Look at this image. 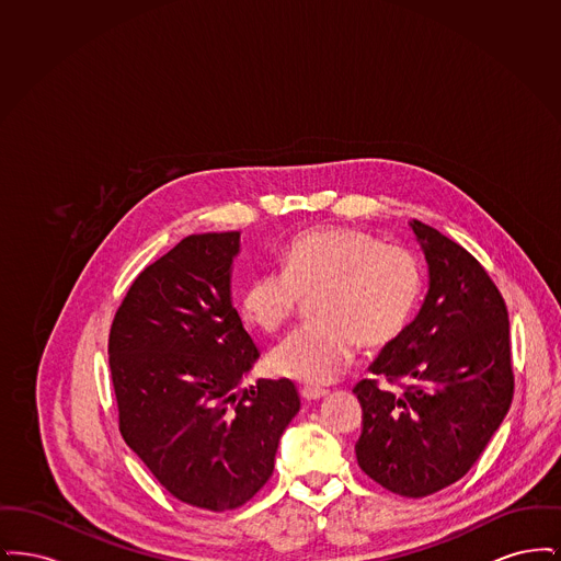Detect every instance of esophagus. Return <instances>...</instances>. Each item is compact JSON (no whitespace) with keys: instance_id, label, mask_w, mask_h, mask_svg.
<instances>
[{"instance_id":"obj_1","label":"esophagus","mask_w":561,"mask_h":561,"mask_svg":"<svg viewBox=\"0 0 561 561\" xmlns=\"http://www.w3.org/2000/svg\"><path fill=\"white\" fill-rule=\"evenodd\" d=\"M300 396L307 401H318L321 400V398H325L328 391H325V389H318V387H302V389H300Z\"/></svg>"}]
</instances>
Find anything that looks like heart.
Here are the masks:
<instances>
[{
	"instance_id": "1",
	"label": "heart",
	"mask_w": 561,
	"mask_h": 561,
	"mask_svg": "<svg viewBox=\"0 0 561 561\" xmlns=\"http://www.w3.org/2000/svg\"><path fill=\"white\" fill-rule=\"evenodd\" d=\"M423 293V267L400 243L359 229H311L284 250V271L256 275L241 293L243 320L277 332L313 298V318L271 351V368L305 385H328L347 370L359 345L398 341Z\"/></svg>"
}]
</instances>
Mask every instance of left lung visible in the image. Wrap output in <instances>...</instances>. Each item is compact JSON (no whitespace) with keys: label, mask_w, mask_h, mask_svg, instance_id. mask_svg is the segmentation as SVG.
I'll return each instance as SVG.
<instances>
[{"label":"left lung","mask_w":561,"mask_h":561,"mask_svg":"<svg viewBox=\"0 0 561 561\" xmlns=\"http://www.w3.org/2000/svg\"><path fill=\"white\" fill-rule=\"evenodd\" d=\"M428 263L419 318L357 382V465L385 490L423 499L465 478L513 400L508 313L503 294L460 243L412 222Z\"/></svg>","instance_id":"obj_1"}]
</instances>
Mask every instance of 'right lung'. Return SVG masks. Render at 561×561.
<instances>
[{
	"instance_id": "add662e5",
	"label": "right lung",
	"mask_w": 561,
	"mask_h": 561,
	"mask_svg": "<svg viewBox=\"0 0 561 561\" xmlns=\"http://www.w3.org/2000/svg\"><path fill=\"white\" fill-rule=\"evenodd\" d=\"M240 231L188 236L142 268L115 311L108 368L119 433L181 503L245 505L300 408L290 378L238 389L259 348L231 302Z\"/></svg>"
}]
</instances>
